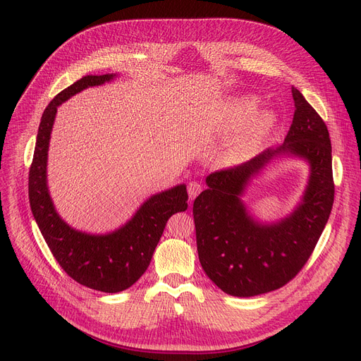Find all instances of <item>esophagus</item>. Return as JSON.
<instances>
[{"instance_id": "34e87169", "label": "esophagus", "mask_w": 361, "mask_h": 361, "mask_svg": "<svg viewBox=\"0 0 361 361\" xmlns=\"http://www.w3.org/2000/svg\"><path fill=\"white\" fill-rule=\"evenodd\" d=\"M202 188H203V185L200 184V183H197V181H192V183H188V185H187V192H188V197H190V200H193L200 192H202Z\"/></svg>"}]
</instances>
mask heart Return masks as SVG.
<instances>
[{
  "mask_svg": "<svg viewBox=\"0 0 361 361\" xmlns=\"http://www.w3.org/2000/svg\"><path fill=\"white\" fill-rule=\"evenodd\" d=\"M257 99L253 97H235L225 104L221 112V127L226 131L238 130L234 149L247 152L267 137L275 126V116L271 111H259Z\"/></svg>",
  "mask_w": 361,
  "mask_h": 361,
  "instance_id": "b5f03b06",
  "label": "heart"
}]
</instances>
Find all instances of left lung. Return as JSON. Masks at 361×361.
I'll list each match as a JSON object with an SVG mask.
<instances>
[{
  "label": "left lung",
  "mask_w": 361,
  "mask_h": 361,
  "mask_svg": "<svg viewBox=\"0 0 361 361\" xmlns=\"http://www.w3.org/2000/svg\"><path fill=\"white\" fill-rule=\"evenodd\" d=\"M291 92L295 111L283 143L209 174L207 188L193 203L202 268L218 288L234 297L264 294L290 282L312 256L332 211L335 185L328 127L298 89L293 86ZM279 156L309 161L310 183L288 217L259 223L240 196L250 180Z\"/></svg>",
  "instance_id": "obj_1"
}]
</instances>
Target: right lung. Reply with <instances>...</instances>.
Returning <instances> with one entry per match:
<instances>
[{
    "label": "right lung",
    "instance_id": "obj_1",
    "mask_svg": "<svg viewBox=\"0 0 361 361\" xmlns=\"http://www.w3.org/2000/svg\"><path fill=\"white\" fill-rule=\"evenodd\" d=\"M114 78L116 74L85 75L56 94L42 114L29 169L30 209L51 253L75 282L102 293L124 291L145 274L166 221L185 211L188 199L185 184L157 193L118 230L101 235L74 230L56 214L47 184L48 147L56 108L83 89Z\"/></svg>",
    "mask_w": 361,
    "mask_h": 361
}]
</instances>
